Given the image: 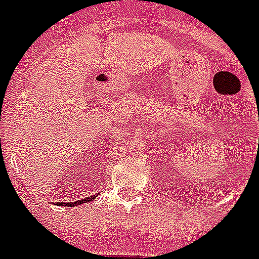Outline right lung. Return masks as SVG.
I'll use <instances>...</instances> for the list:
<instances>
[{"mask_svg": "<svg viewBox=\"0 0 259 259\" xmlns=\"http://www.w3.org/2000/svg\"><path fill=\"white\" fill-rule=\"evenodd\" d=\"M93 199H96V195H92V197L83 198V199H79V201H75V202H56L57 206H60V205H64V206H68V208H71V206H76V205H80V203H86V202H91Z\"/></svg>", "mask_w": 259, "mask_h": 259, "instance_id": "obj_1", "label": "right lung"}]
</instances>
